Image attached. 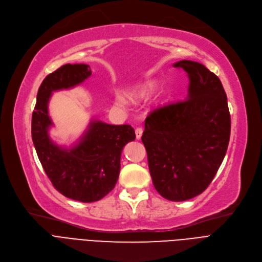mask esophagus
I'll return each mask as SVG.
<instances>
[{"mask_svg":"<svg viewBox=\"0 0 262 262\" xmlns=\"http://www.w3.org/2000/svg\"><path fill=\"white\" fill-rule=\"evenodd\" d=\"M135 133H136V138H137L138 140L141 138V136H142V133H143V129L141 128V127H137L136 128V130H135Z\"/></svg>","mask_w":262,"mask_h":262,"instance_id":"obj_1","label":"esophagus"}]
</instances>
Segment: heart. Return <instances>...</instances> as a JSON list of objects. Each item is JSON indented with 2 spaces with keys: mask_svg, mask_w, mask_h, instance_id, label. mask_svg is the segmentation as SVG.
Returning <instances> with one entry per match:
<instances>
[{
  "mask_svg": "<svg viewBox=\"0 0 262 262\" xmlns=\"http://www.w3.org/2000/svg\"><path fill=\"white\" fill-rule=\"evenodd\" d=\"M156 83L154 81H150L146 82L142 85H140L139 88H137L136 90L130 91V92L127 93L128 98H130L132 100H141L146 98L147 96H150L151 93L155 90ZM167 95V91H163L162 92V96H166ZM117 101L119 104H123L124 103V98L121 95H117Z\"/></svg>",
  "mask_w": 262,
  "mask_h": 262,
  "instance_id": "b5f03b06",
  "label": "heart"
}]
</instances>
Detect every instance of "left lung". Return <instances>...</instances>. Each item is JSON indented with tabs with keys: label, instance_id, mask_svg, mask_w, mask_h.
Listing matches in <instances>:
<instances>
[{
	"label": "left lung",
	"instance_id": "left-lung-1",
	"mask_svg": "<svg viewBox=\"0 0 262 262\" xmlns=\"http://www.w3.org/2000/svg\"><path fill=\"white\" fill-rule=\"evenodd\" d=\"M187 73V98L153 110L141 140L155 189L185 201L207 189L223 163L230 138V113L220 78L194 61L173 64Z\"/></svg>",
	"mask_w": 262,
	"mask_h": 262
}]
</instances>
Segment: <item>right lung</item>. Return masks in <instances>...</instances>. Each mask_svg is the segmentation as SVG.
Returning <instances> with one entry per match:
<instances>
[{"mask_svg":"<svg viewBox=\"0 0 262 262\" xmlns=\"http://www.w3.org/2000/svg\"><path fill=\"white\" fill-rule=\"evenodd\" d=\"M91 75L86 64H65L49 74L38 89L32 115V139L45 172L62 195L81 202L100 200L113 189L123 147L136 138L130 125L92 120L80 139L70 147L50 139L48 130L53 123L48 103L52 92L74 88Z\"/></svg>","mask_w":262,"mask_h":262,"instance_id":"add662e5","label":"right lung"}]
</instances>
